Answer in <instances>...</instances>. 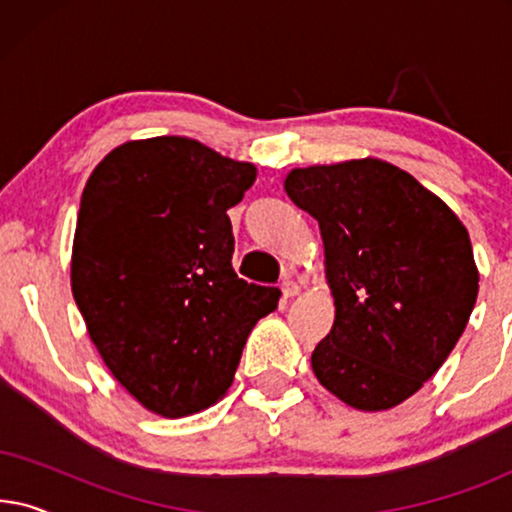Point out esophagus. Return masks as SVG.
<instances>
[{
    "label": "esophagus",
    "instance_id": "1",
    "mask_svg": "<svg viewBox=\"0 0 512 512\" xmlns=\"http://www.w3.org/2000/svg\"><path fill=\"white\" fill-rule=\"evenodd\" d=\"M298 293H300L298 282H293L291 277H284V282H282V296H284V298H293V296H298Z\"/></svg>",
    "mask_w": 512,
    "mask_h": 512
}]
</instances>
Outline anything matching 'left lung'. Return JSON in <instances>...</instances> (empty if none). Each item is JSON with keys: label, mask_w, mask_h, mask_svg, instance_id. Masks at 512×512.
Masks as SVG:
<instances>
[{"label": "left lung", "mask_w": 512, "mask_h": 512, "mask_svg": "<svg viewBox=\"0 0 512 512\" xmlns=\"http://www.w3.org/2000/svg\"><path fill=\"white\" fill-rule=\"evenodd\" d=\"M284 188L319 221L335 298L314 375L356 410L394 408L443 366L471 317L480 277L468 230L377 158L293 170Z\"/></svg>", "instance_id": "obj_1"}]
</instances>
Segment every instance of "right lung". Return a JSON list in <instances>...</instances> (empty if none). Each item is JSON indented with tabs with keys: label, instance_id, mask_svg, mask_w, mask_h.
I'll return each instance as SVG.
<instances>
[{
	"label": "right lung",
	"instance_id": "1",
	"mask_svg": "<svg viewBox=\"0 0 512 512\" xmlns=\"http://www.w3.org/2000/svg\"><path fill=\"white\" fill-rule=\"evenodd\" d=\"M256 181L251 163L188 137L118 146L81 195L72 293L111 375L144 408L193 415L233 384L275 286L233 270L228 209Z\"/></svg>",
	"mask_w": 512,
	"mask_h": 512
}]
</instances>
